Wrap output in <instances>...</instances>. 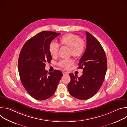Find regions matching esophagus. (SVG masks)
<instances>
[{
	"instance_id": "34e87169",
	"label": "esophagus",
	"mask_w": 127,
	"mask_h": 127,
	"mask_svg": "<svg viewBox=\"0 0 127 127\" xmlns=\"http://www.w3.org/2000/svg\"><path fill=\"white\" fill-rule=\"evenodd\" d=\"M63 74L64 75H66L68 74V73H67V72H66L64 71H63Z\"/></svg>"
}]
</instances>
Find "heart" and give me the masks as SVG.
<instances>
[{"mask_svg": "<svg viewBox=\"0 0 127 127\" xmlns=\"http://www.w3.org/2000/svg\"><path fill=\"white\" fill-rule=\"evenodd\" d=\"M59 44L62 46L70 48V54L73 56L79 58L82 56L86 50L85 42L80 39L79 36L72 33L66 34L60 38ZM59 46L58 44L52 42L49 45V51L52 57L57 56ZM60 67L67 69L73 64L72 59L62 60L58 63Z\"/></svg>", "mask_w": 127, "mask_h": 127, "instance_id": "obj_1", "label": "heart"}]
</instances>
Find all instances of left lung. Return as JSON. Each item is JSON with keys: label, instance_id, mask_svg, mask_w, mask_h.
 I'll list each match as a JSON object with an SVG mask.
<instances>
[{"label": "left lung", "instance_id": "obj_1", "mask_svg": "<svg viewBox=\"0 0 127 127\" xmlns=\"http://www.w3.org/2000/svg\"><path fill=\"white\" fill-rule=\"evenodd\" d=\"M86 47L78 63V68L83 69V74L77 77L70 73L68 84L70 94L74 97L86 100L94 96L102 85L107 70L105 52L98 40L86 32Z\"/></svg>", "mask_w": 127, "mask_h": 127}]
</instances>
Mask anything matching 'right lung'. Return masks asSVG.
<instances>
[{
  "instance_id": "right-lung-1",
  "label": "right lung",
  "mask_w": 127,
  "mask_h": 127,
  "mask_svg": "<svg viewBox=\"0 0 127 127\" xmlns=\"http://www.w3.org/2000/svg\"><path fill=\"white\" fill-rule=\"evenodd\" d=\"M60 33L41 32L27 41L20 52L18 66L21 82L28 93L33 98L43 100L55 93L63 76L58 70L48 72L46 63L52 59L49 45Z\"/></svg>"
}]
</instances>
